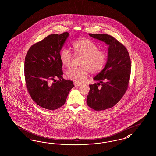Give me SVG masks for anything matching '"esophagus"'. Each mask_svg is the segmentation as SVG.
Returning <instances> with one entry per match:
<instances>
[{
  "mask_svg": "<svg viewBox=\"0 0 156 156\" xmlns=\"http://www.w3.org/2000/svg\"><path fill=\"white\" fill-rule=\"evenodd\" d=\"M81 85H82V83H74V85H75V87H79V86H81Z\"/></svg>",
  "mask_w": 156,
  "mask_h": 156,
  "instance_id": "34e87169",
  "label": "esophagus"
}]
</instances>
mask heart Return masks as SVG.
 I'll return each mask as SVG.
<instances>
[{
    "label": "heart",
    "mask_w": 156,
    "mask_h": 156,
    "mask_svg": "<svg viewBox=\"0 0 156 156\" xmlns=\"http://www.w3.org/2000/svg\"><path fill=\"white\" fill-rule=\"evenodd\" d=\"M74 54L76 56H82L79 68H72L66 72L68 78L78 83L84 81L89 73H96L100 72L107 61L106 52L98 49L97 45L91 39L83 38L75 41L73 44ZM73 59L71 51L63 49L59 53V60L62 65L69 67Z\"/></svg>",
    "instance_id": "1"
}]
</instances>
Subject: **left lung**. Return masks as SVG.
I'll use <instances>...</instances> for the list:
<instances>
[{"instance_id":"1","label":"left lung","mask_w":156,"mask_h":156,"mask_svg":"<svg viewBox=\"0 0 156 156\" xmlns=\"http://www.w3.org/2000/svg\"><path fill=\"white\" fill-rule=\"evenodd\" d=\"M108 47V58L104 69L94 78L98 83L90 85L87 98L88 105L96 111L110 108L121 99L127 90L131 73V60L126 48L107 34H92ZM101 83V88L98 87Z\"/></svg>"}]
</instances>
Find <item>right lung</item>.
Masks as SVG:
<instances>
[{"label": "right lung", "mask_w": 156, "mask_h": 156, "mask_svg": "<svg viewBox=\"0 0 156 156\" xmlns=\"http://www.w3.org/2000/svg\"><path fill=\"white\" fill-rule=\"evenodd\" d=\"M69 35H48L31 46L25 59V78L28 92L38 105L47 110H56L65 102L73 82L63 77L59 53ZM58 78L57 82L55 80ZM52 80L56 83H51Z\"/></svg>", "instance_id": "right-lung-1"}]
</instances>
